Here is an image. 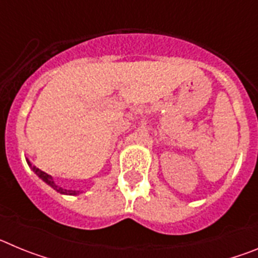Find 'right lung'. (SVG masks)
Here are the masks:
<instances>
[{
	"instance_id": "add662e5",
	"label": "right lung",
	"mask_w": 258,
	"mask_h": 258,
	"mask_svg": "<svg viewBox=\"0 0 258 258\" xmlns=\"http://www.w3.org/2000/svg\"><path fill=\"white\" fill-rule=\"evenodd\" d=\"M27 163H28V165L31 166V169L33 170V172H35L36 174H37L38 177H40V178L42 179V181L46 182V183L49 184V186H51V187L54 188V190L58 191V192L64 194V195H77V194H80V191H75V190H66V188H61L60 186H58V184H56L55 182L52 181L51 175H49V174H47V173H45V172H42V170H41V169H38L37 166L32 165L31 161H29L28 159H27Z\"/></svg>"
}]
</instances>
